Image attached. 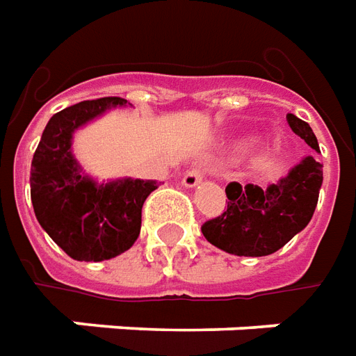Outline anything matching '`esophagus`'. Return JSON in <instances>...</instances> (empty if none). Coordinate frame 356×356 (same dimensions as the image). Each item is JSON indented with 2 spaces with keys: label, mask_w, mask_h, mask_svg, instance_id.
Masks as SVG:
<instances>
[{
  "label": "esophagus",
  "mask_w": 356,
  "mask_h": 356,
  "mask_svg": "<svg viewBox=\"0 0 356 356\" xmlns=\"http://www.w3.org/2000/svg\"><path fill=\"white\" fill-rule=\"evenodd\" d=\"M201 180H203V174H201V170H197V168H191V170H188V172L184 174L182 186H186V188H195Z\"/></svg>",
  "instance_id": "34e87169"
}]
</instances>
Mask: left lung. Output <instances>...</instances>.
<instances>
[{
	"instance_id": "1",
	"label": "left lung",
	"mask_w": 356,
	"mask_h": 356,
	"mask_svg": "<svg viewBox=\"0 0 356 356\" xmlns=\"http://www.w3.org/2000/svg\"><path fill=\"white\" fill-rule=\"evenodd\" d=\"M287 124L301 140L318 151L312 128L295 115ZM322 186V165L305 157L287 176L266 188L239 182L226 186L228 207L220 216L207 220L201 232L209 243L238 257H266L286 245L311 222Z\"/></svg>"
}]
</instances>
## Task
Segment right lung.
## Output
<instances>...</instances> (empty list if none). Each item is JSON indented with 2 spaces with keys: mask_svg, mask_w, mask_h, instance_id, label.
<instances>
[{
  "mask_svg": "<svg viewBox=\"0 0 356 356\" xmlns=\"http://www.w3.org/2000/svg\"><path fill=\"white\" fill-rule=\"evenodd\" d=\"M122 97L80 102L55 113L45 126L30 168V197L40 226L74 261L99 263L124 253L142 228V207L155 180L95 182L72 155V134Z\"/></svg>",
  "mask_w": 356,
  "mask_h": 356,
  "instance_id": "add662e5",
  "label": "right lung"
}]
</instances>
